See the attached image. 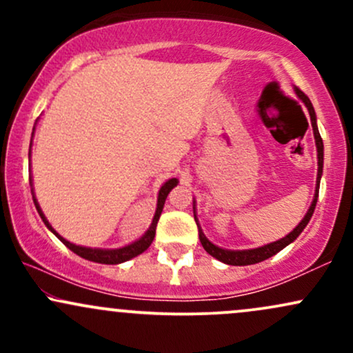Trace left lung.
<instances>
[{"mask_svg":"<svg viewBox=\"0 0 353 353\" xmlns=\"http://www.w3.org/2000/svg\"><path fill=\"white\" fill-rule=\"evenodd\" d=\"M295 94L299 96V98L302 99V103L305 104L307 109H309V114H310V121H312V129H314V137H315V145H317V159H319V171H317V188H315V196H314V201H312L309 210H307V214L303 216V219L301 222H299V225L295 228L292 232L287 234L285 237L279 239V241L275 242H270V244L267 245H262V247H257V249H249V250H229V249H221V247L214 245L212 242L209 241L208 237L204 236V232H202L201 225L197 224V229H199V239H201V244L202 247L205 249V252L212 255V257H216L217 261L224 262V264H229V265H250V264H257V262H262L265 261V259L272 257L277 252H281L283 247H287L290 244V242H294L295 239L301 236V232L303 229H305V225L309 224L312 214H314L315 210V204H317V197H319V185H320V177H322V168H323V143H322V137L319 134V128H317V117H315V111H314V106H312L310 99L307 98L305 94L301 91L299 88H295ZM194 219H196L197 222V217H196V210H194Z\"/></svg>","mask_w":353,"mask_h":353,"instance_id":"1","label":"left lung"}]
</instances>
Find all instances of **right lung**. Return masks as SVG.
Masks as SVG:
<instances>
[{"instance_id":"add662e5","label":"right lung","mask_w":353,"mask_h":353,"mask_svg":"<svg viewBox=\"0 0 353 353\" xmlns=\"http://www.w3.org/2000/svg\"><path fill=\"white\" fill-rule=\"evenodd\" d=\"M30 156H31V151H30ZM177 182H179V181H177L176 177H172V179H169L168 182H164V185L159 190V196H157V208H156V212H154L151 228L148 229V232H145L144 236L139 239V241L132 242V244H129V245H125V247H121V249H91V247H83V245L71 244L70 241H66V239L61 237L59 234L51 228L50 222H48V219L44 217L43 210H41V208H39L38 201H36L34 196H33V201H34L36 210H38V214H39V216H41L43 222H44V224H46V228L50 229L51 232L54 234V236L58 237L59 241L68 247V249H71L72 252L78 254L79 257L86 259V261L98 262V264H111V265H114V264H121V262L129 261V259L136 257V255L143 254L144 250L152 244L154 236H156V225H157V221H159V217H161V212H163L165 197H168V194L171 192L172 188H176Z\"/></svg>"}]
</instances>
